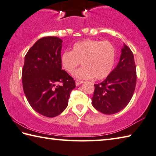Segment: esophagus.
Returning <instances> with one entry per match:
<instances>
[{
  "mask_svg": "<svg viewBox=\"0 0 156 156\" xmlns=\"http://www.w3.org/2000/svg\"><path fill=\"white\" fill-rule=\"evenodd\" d=\"M83 82V81H80V80H76L75 81V83H76V86H79L80 85V84H81Z\"/></svg>",
  "mask_w": 156,
  "mask_h": 156,
  "instance_id": "1",
  "label": "esophagus"
}]
</instances>
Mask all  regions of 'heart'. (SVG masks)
<instances>
[{
    "mask_svg": "<svg viewBox=\"0 0 156 156\" xmlns=\"http://www.w3.org/2000/svg\"><path fill=\"white\" fill-rule=\"evenodd\" d=\"M116 49L110 41L85 40L76 42L72 51H65L60 57L63 68L73 73L81 64L83 66L75 73L80 79L103 80L111 73L115 64Z\"/></svg>",
    "mask_w": 156,
    "mask_h": 156,
    "instance_id": "heart-1",
    "label": "heart"
}]
</instances>
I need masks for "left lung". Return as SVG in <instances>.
<instances>
[{"label":"left lung","instance_id":"obj_1","mask_svg":"<svg viewBox=\"0 0 156 156\" xmlns=\"http://www.w3.org/2000/svg\"><path fill=\"white\" fill-rule=\"evenodd\" d=\"M136 84L134 57L131 49L125 45L117 66L103 82L94 84L92 104L96 110L103 114L119 112L130 101Z\"/></svg>","mask_w":156,"mask_h":156}]
</instances>
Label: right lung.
I'll list each match as a JSON object with an SVG mask.
<instances>
[{"mask_svg":"<svg viewBox=\"0 0 156 156\" xmlns=\"http://www.w3.org/2000/svg\"><path fill=\"white\" fill-rule=\"evenodd\" d=\"M62 43L57 37L40 38L27 52L22 70L24 92L30 105L51 118L65 110L75 88L74 79L62 70Z\"/></svg>","mask_w":156,"mask_h":156,"instance_id":"obj_1","label":"right lung"}]
</instances>
